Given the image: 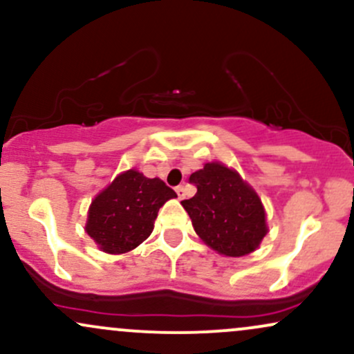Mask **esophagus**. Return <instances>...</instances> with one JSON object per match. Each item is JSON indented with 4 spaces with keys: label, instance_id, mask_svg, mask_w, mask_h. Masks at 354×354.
Instances as JSON below:
<instances>
[{
    "label": "esophagus",
    "instance_id": "obj_1",
    "mask_svg": "<svg viewBox=\"0 0 354 354\" xmlns=\"http://www.w3.org/2000/svg\"><path fill=\"white\" fill-rule=\"evenodd\" d=\"M176 194L180 200H185L186 196V191H185V186H176Z\"/></svg>",
    "mask_w": 354,
    "mask_h": 354
}]
</instances>
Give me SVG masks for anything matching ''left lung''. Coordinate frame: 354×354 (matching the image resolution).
<instances>
[{
    "mask_svg": "<svg viewBox=\"0 0 354 354\" xmlns=\"http://www.w3.org/2000/svg\"><path fill=\"white\" fill-rule=\"evenodd\" d=\"M196 194L183 200L196 234L225 256H245L259 246L266 234L261 200L241 176L221 163H206L189 176Z\"/></svg>",
    "mask_w": 354,
    "mask_h": 354,
    "instance_id": "obj_1",
    "label": "left lung"
}]
</instances>
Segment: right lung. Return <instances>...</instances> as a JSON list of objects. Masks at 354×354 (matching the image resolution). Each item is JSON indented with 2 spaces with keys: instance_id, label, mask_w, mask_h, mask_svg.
I'll use <instances>...</instances> for the list:
<instances>
[{
  "instance_id": "1",
  "label": "right lung",
  "mask_w": 354,
  "mask_h": 354,
  "mask_svg": "<svg viewBox=\"0 0 354 354\" xmlns=\"http://www.w3.org/2000/svg\"><path fill=\"white\" fill-rule=\"evenodd\" d=\"M176 193L136 169L118 174L89 206L86 233L109 254L128 253L151 234L158 211Z\"/></svg>"
}]
</instances>
